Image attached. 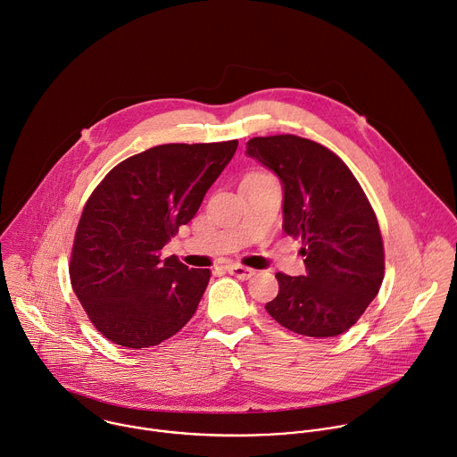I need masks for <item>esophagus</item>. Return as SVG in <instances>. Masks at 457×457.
Instances as JSON below:
<instances>
[{
	"mask_svg": "<svg viewBox=\"0 0 457 457\" xmlns=\"http://www.w3.org/2000/svg\"><path fill=\"white\" fill-rule=\"evenodd\" d=\"M225 270H227L228 273H232V276H236L237 279H243V281L250 279V278L253 276V273H255V270L246 268V266H241V264H227Z\"/></svg>",
	"mask_w": 457,
	"mask_h": 457,
	"instance_id": "obj_1",
	"label": "esophagus"
}]
</instances>
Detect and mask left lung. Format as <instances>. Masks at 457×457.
I'll return each instance as SVG.
<instances>
[{
	"label": "left lung",
	"instance_id": "obj_1",
	"mask_svg": "<svg viewBox=\"0 0 457 457\" xmlns=\"http://www.w3.org/2000/svg\"><path fill=\"white\" fill-rule=\"evenodd\" d=\"M246 156L283 186V230L301 237L304 276L278 273L279 294L266 312L306 337L347 331L378 295L384 243L377 216L347 165L324 145L295 135L255 137Z\"/></svg>",
	"mask_w": 457,
	"mask_h": 457
}]
</instances>
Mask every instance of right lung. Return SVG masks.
<instances>
[{"label":"right lung","instance_id":"1","mask_svg":"<svg viewBox=\"0 0 457 457\" xmlns=\"http://www.w3.org/2000/svg\"><path fill=\"white\" fill-rule=\"evenodd\" d=\"M237 140L165 144L113 167L77 225L70 279L89 320L112 342H163L195 315L211 279L162 248L198 212Z\"/></svg>","mask_w":457,"mask_h":457}]
</instances>
